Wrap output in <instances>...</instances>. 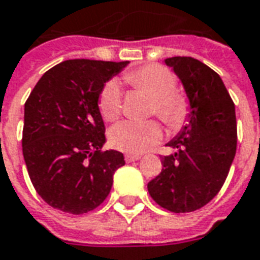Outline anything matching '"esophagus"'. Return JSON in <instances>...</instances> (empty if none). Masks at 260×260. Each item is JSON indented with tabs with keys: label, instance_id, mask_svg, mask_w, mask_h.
<instances>
[{
	"label": "esophagus",
	"instance_id": "esophagus-1",
	"mask_svg": "<svg viewBox=\"0 0 260 260\" xmlns=\"http://www.w3.org/2000/svg\"><path fill=\"white\" fill-rule=\"evenodd\" d=\"M140 159V155L138 154H125V161L126 162H134V161H138Z\"/></svg>",
	"mask_w": 260,
	"mask_h": 260
}]
</instances>
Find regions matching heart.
Listing matches in <instances>:
<instances>
[{
	"instance_id": "obj_1",
	"label": "heart",
	"mask_w": 260,
	"mask_h": 260,
	"mask_svg": "<svg viewBox=\"0 0 260 260\" xmlns=\"http://www.w3.org/2000/svg\"><path fill=\"white\" fill-rule=\"evenodd\" d=\"M124 80L153 98L151 111L169 128L178 129L184 124L189 114V102L182 93L175 91L176 78L168 69L158 64H146L126 73ZM121 109L120 85L115 81L109 82L99 98L102 117L106 121L117 120ZM161 136L162 131L155 121H122L114 125L109 134L111 146L128 154L145 153L161 139Z\"/></svg>"
}]
</instances>
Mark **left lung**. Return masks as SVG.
<instances>
[{"instance_id":"left-lung-1","label":"left lung","mask_w":260,"mask_h":260,"mask_svg":"<svg viewBox=\"0 0 260 260\" xmlns=\"http://www.w3.org/2000/svg\"><path fill=\"white\" fill-rule=\"evenodd\" d=\"M189 101L187 122L167 146L161 174L147 184L151 199L171 212H191L218 194L237 149L236 107L218 73L187 56L165 59Z\"/></svg>"}]
</instances>
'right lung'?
<instances>
[{
  "instance_id": "add662e5",
  "label": "right lung",
  "mask_w": 260,
  "mask_h": 260,
  "mask_svg": "<svg viewBox=\"0 0 260 260\" xmlns=\"http://www.w3.org/2000/svg\"><path fill=\"white\" fill-rule=\"evenodd\" d=\"M129 61L73 59L44 74L24 105L23 157L41 199L63 212L81 215L109 196L122 153L106 143L99 98Z\"/></svg>"
}]
</instances>
